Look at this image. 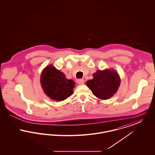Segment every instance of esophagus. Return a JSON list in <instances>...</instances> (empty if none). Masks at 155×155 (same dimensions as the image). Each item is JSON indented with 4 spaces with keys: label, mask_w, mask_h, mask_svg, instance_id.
Instances as JSON below:
<instances>
[{
    "label": "esophagus",
    "mask_w": 155,
    "mask_h": 155,
    "mask_svg": "<svg viewBox=\"0 0 155 155\" xmlns=\"http://www.w3.org/2000/svg\"><path fill=\"white\" fill-rule=\"evenodd\" d=\"M77 82L79 85H82L84 84V80L83 79H79L77 81Z\"/></svg>",
    "instance_id": "esophagus-1"
}]
</instances>
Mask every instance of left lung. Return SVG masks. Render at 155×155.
<instances>
[{"label":"left lung","instance_id":"left-lung-1","mask_svg":"<svg viewBox=\"0 0 155 155\" xmlns=\"http://www.w3.org/2000/svg\"><path fill=\"white\" fill-rule=\"evenodd\" d=\"M93 79L86 84L92 94L101 99H108L116 93L120 84L118 73L113 70H97L93 74Z\"/></svg>","mask_w":155,"mask_h":155}]
</instances>
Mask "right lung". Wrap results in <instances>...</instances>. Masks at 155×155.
<instances>
[{
    "instance_id": "add662e5",
    "label": "right lung",
    "mask_w": 155,
    "mask_h": 155,
    "mask_svg": "<svg viewBox=\"0 0 155 155\" xmlns=\"http://www.w3.org/2000/svg\"><path fill=\"white\" fill-rule=\"evenodd\" d=\"M41 84L45 94L56 101H64L73 94L74 81L67 79L63 73L52 65L42 71Z\"/></svg>"
}]
</instances>
